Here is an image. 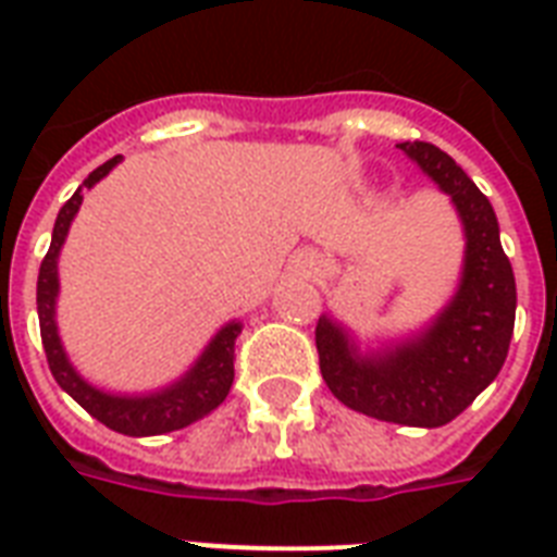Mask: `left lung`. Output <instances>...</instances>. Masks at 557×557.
I'll return each mask as SVG.
<instances>
[{
  "label": "left lung",
  "instance_id": "8db88e82",
  "mask_svg": "<svg viewBox=\"0 0 557 557\" xmlns=\"http://www.w3.org/2000/svg\"><path fill=\"white\" fill-rule=\"evenodd\" d=\"M398 150L457 208L466 234L457 295L422 332L381 349L361 352L330 314H321L314 344L326 387L349 410L407 428H442L497 379L509 356L518 288L492 201L466 170L428 141H405Z\"/></svg>",
  "mask_w": 557,
  "mask_h": 557
}]
</instances>
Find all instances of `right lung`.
Wrapping results in <instances>:
<instances>
[{
  "label": "right lung",
  "mask_w": 557,
  "mask_h": 557,
  "mask_svg": "<svg viewBox=\"0 0 557 557\" xmlns=\"http://www.w3.org/2000/svg\"><path fill=\"white\" fill-rule=\"evenodd\" d=\"M121 156L109 159L98 170H91L89 178L77 187L72 199L65 201L60 213H57L54 234H51V248H48L46 260L39 265L37 277V314H39V335H42V347H46L48 367L57 384L77 401V405L91 413L98 422L126 436H159V433L182 431L187 424L199 422L201 416L216 410L225 401L227 389L234 384V344L236 335L243 332V323H225L222 330L210 338V344L201 349L196 364L182 375L178 381L168 387L141 393V396H117L107 389L95 387L83 379L81 372L74 370L69 356H65L63 341L57 335V295H60V277H57V260H60V248H63L69 227L83 205V187L89 190L109 170L115 168Z\"/></svg>",
  "instance_id": "right-lung-1"
}]
</instances>
